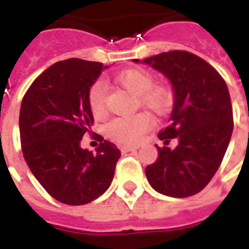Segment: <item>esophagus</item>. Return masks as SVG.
I'll return each instance as SVG.
<instances>
[{"instance_id": "obj_1", "label": "esophagus", "mask_w": 249, "mask_h": 249, "mask_svg": "<svg viewBox=\"0 0 249 249\" xmlns=\"http://www.w3.org/2000/svg\"><path fill=\"white\" fill-rule=\"evenodd\" d=\"M136 149H137V146H132V145H120V151L123 152V153H126V152L136 151Z\"/></svg>"}]
</instances>
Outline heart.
Here are the masks:
<instances>
[{
  "mask_svg": "<svg viewBox=\"0 0 249 249\" xmlns=\"http://www.w3.org/2000/svg\"><path fill=\"white\" fill-rule=\"evenodd\" d=\"M117 82L126 90L140 96V101L155 112H162L171 103V92L164 87H153L155 78L144 69H129L117 76ZM88 103L94 113H101L105 107V88L103 82H94L88 92ZM153 125L148 113L129 117H116L107 125V133L116 142L135 144Z\"/></svg>",
  "mask_w": 249,
  "mask_h": 249,
  "instance_id": "b5f03b06",
  "label": "heart"
}]
</instances>
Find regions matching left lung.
I'll return each mask as SVG.
<instances>
[{"instance_id":"8db88e82","label":"left lung","mask_w":249,"mask_h":249,"mask_svg":"<svg viewBox=\"0 0 249 249\" xmlns=\"http://www.w3.org/2000/svg\"><path fill=\"white\" fill-rule=\"evenodd\" d=\"M167 77L173 89V108L159 139L175 149L159 148V157L145 168L152 188L171 197L198 193L223 161L233 130V116L227 84L217 71L196 54L164 52L145 60Z\"/></svg>"}]
</instances>
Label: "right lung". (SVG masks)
Masks as SVG:
<instances>
[{
    "instance_id": "add662e5",
    "label": "right lung",
    "mask_w": 249,
    "mask_h": 249,
    "mask_svg": "<svg viewBox=\"0 0 249 249\" xmlns=\"http://www.w3.org/2000/svg\"><path fill=\"white\" fill-rule=\"evenodd\" d=\"M101 62L69 58L49 66L25 93L19 110V137L28 167L46 192L68 205L100 197L114 176L121 152L97 136L96 152L82 149L92 133L88 92L104 69Z\"/></svg>"
}]
</instances>
